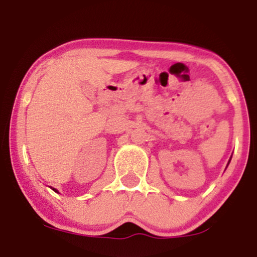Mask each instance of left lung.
<instances>
[{
    "instance_id": "1",
    "label": "left lung",
    "mask_w": 257,
    "mask_h": 257,
    "mask_svg": "<svg viewBox=\"0 0 257 257\" xmlns=\"http://www.w3.org/2000/svg\"><path fill=\"white\" fill-rule=\"evenodd\" d=\"M230 159H232V157H230ZM228 163H229V162H228Z\"/></svg>"
}]
</instances>
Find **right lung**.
<instances>
[{"mask_svg": "<svg viewBox=\"0 0 257 257\" xmlns=\"http://www.w3.org/2000/svg\"><path fill=\"white\" fill-rule=\"evenodd\" d=\"M52 190H53V191H56V193H58V190H57V189H52Z\"/></svg>", "mask_w": 257, "mask_h": 257, "instance_id": "obj_1", "label": "right lung"}]
</instances>
